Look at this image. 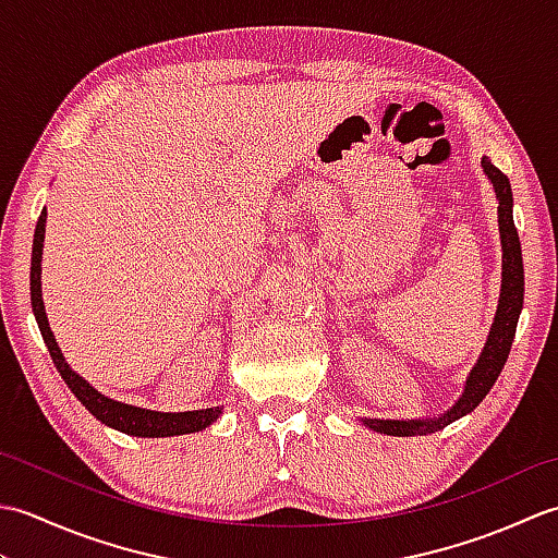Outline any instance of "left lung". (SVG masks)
Instances as JSON below:
<instances>
[{
    "instance_id": "1",
    "label": "left lung",
    "mask_w": 558,
    "mask_h": 558,
    "mask_svg": "<svg viewBox=\"0 0 558 558\" xmlns=\"http://www.w3.org/2000/svg\"><path fill=\"white\" fill-rule=\"evenodd\" d=\"M484 174L489 177L494 184L496 198H499V234H501V294H499V306H496L494 324L489 328L487 342H484V350L480 354L477 364L472 366V372L462 388V396L448 412L441 417L432 420H362L369 429L381 432L388 436H424L444 429L450 422L465 417L468 412L475 410L484 396L489 393L492 386L499 378L504 364L508 360V352H511L520 310H523V294H525V272H523V252H520V240L518 230L513 222V192L508 177L494 168L492 160L484 156L482 158Z\"/></svg>"
}]
</instances>
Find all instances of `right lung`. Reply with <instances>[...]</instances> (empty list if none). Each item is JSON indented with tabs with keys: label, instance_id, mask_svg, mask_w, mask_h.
<instances>
[{
	"label": "right lung",
	"instance_id": "right-lung-1",
	"mask_svg": "<svg viewBox=\"0 0 558 558\" xmlns=\"http://www.w3.org/2000/svg\"><path fill=\"white\" fill-rule=\"evenodd\" d=\"M45 220H47V210L43 208L38 225H35V234H33L31 304H33L35 322H38L43 340H45L47 350H50V357L57 366V372L62 374L64 384L71 388V393L81 400V405L86 408L93 417H98L102 424L112 426V429L122 432V434H132V436H144V438L194 434V432L206 429L208 424L216 422L222 414V408H206V410H192V412H156V410H146V408H134V405H126V402L102 396L100 390H96L86 381V378L78 376L76 372H71V366L66 364L64 354H62V350H59L57 340L52 336L50 324H47V314H45V304H43L40 260H43V242H45Z\"/></svg>",
	"mask_w": 558,
	"mask_h": 558
}]
</instances>
